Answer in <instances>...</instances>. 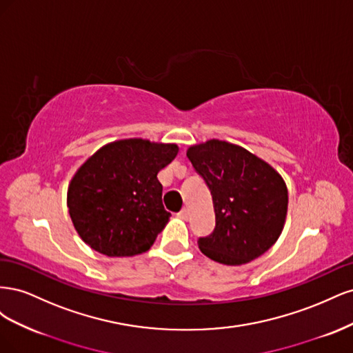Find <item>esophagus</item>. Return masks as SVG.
I'll return each instance as SVG.
<instances>
[{"label": "esophagus", "instance_id": "34e87169", "mask_svg": "<svg viewBox=\"0 0 353 353\" xmlns=\"http://www.w3.org/2000/svg\"><path fill=\"white\" fill-rule=\"evenodd\" d=\"M188 215H190V213H188V209H185V208L178 213V216H179L181 219H184V221H187V219H188Z\"/></svg>", "mask_w": 353, "mask_h": 353}]
</instances>
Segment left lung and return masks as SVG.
I'll return each mask as SVG.
<instances>
[{"instance_id":"8db88e82","label":"left lung","mask_w":353,"mask_h":353,"mask_svg":"<svg viewBox=\"0 0 353 353\" xmlns=\"http://www.w3.org/2000/svg\"><path fill=\"white\" fill-rule=\"evenodd\" d=\"M187 157L210 190L216 225L197 241L209 259L239 266L259 258L281 236L288 206L283 176L241 145L213 138Z\"/></svg>"}]
</instances>
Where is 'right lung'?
<instances>
[{
  "mask_svg": "<svg viewBox=\"0 0 353 353\" xmlns=\"http://www.w3.org/2000/svg\"><path fill=\"white\" fill-rule=\"evenodd\" d=\"M178 152L174 143L123 138L85 160L68 187L69 215L83 243L113 258L150 249L170 218L157 174Z\"/></svg>",
  "mask_w": 353,
  "mask_h": 353,
  "instance_id": "1",
  "label": "right lung"
}]
</instances>
